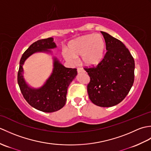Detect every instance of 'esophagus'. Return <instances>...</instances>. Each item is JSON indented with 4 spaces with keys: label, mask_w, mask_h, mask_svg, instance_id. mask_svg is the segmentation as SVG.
<instances>
[{
    "label": "esophagus",
    "mask_w": 151,
    "mask_h": 151,
    "mask_svg": "<svg viewBox=\"0 0 151 151\" xmlns=\"http://www.w3.org/2000/svg\"><path fill=\"white\" fill-rule=\"evenodd\" d=\"M77 72L78 73H85V70L83 69L82 68H81V67H78V68H77Z\"/></svg>",
    "instance_id": "1"
}]
</instances>
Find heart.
<instances>
[{
	"label": "heart",
	"instance_id": "1",
	"mask_svg": "<svg viewBox=\"0 0 151 151\" xmlns=\"http://www.w3.org/2000/svg\"><path fill=\"white\" fill-rule=\"evenodd\" d=\"M67 51L63 50L62 55L69 62H74V58L81 56L82 62L88 67H94L103 60L106 42L100 34H87L69 41Z\"/></svg>",
	"mask_w": 151,
	"mask_h": 151
}]
</instances>
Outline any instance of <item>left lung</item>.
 I'll return each instance as SVG.
<instances>
[{
	"label": "left lung",
	"instance_id": "1",
	"mask_svg": "<svg viewBox=\"0 0 151 151\" xmlns=\"http://www.w3.org/2000/svg\"><path fill=\"white\" fill-rule=\"evenodd\" d=\"M101 33L107 52L97 65L84 69L90 78L87 86L89 99L99 106L111 107L120 103L129 93L134 81L135 63L120 40Z\"/></svg>",
	"mask_w": 151,
	"mask_h": 151
}]
</instances>
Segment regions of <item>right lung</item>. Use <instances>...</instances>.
Here are the masks:
<instances>
[{"label": "right lung", "instance_id": "1", "mask_svg": "<svg viewBox=\"0 0 151 151\" xmlns=\"http://www.w3.org/2000/svg\"><path fill=\"white\" fill-rule=\"evenodd\" d=\"M56 47L52 37L40 40L32 43L22 54L17 74V82L25 100L37 110L50 113L60 110L65 104L69 85L77 75L76 68H67L54 59L52 74L45 84L38 89H32L25 83L22 73V65L31 54L37 51H49Z\"/></svg>", "mask_w": 151, "mask_h": 151}]
</instances>
